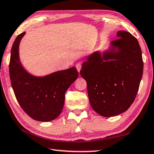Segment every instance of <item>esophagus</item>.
<instances>
[{
    "label": "esophagus",
    "mask_w": 154,
    "mask_h": 154,
    "mask_svg": "<svg viewBox=\"0 0 154 154\" xmlns=\"http://www.w3.org/2000/svg\"><path fill=\"white\" fill-rule=\"evenodd\" d=\"M81 67H82V66L80 63H77L76 65H75V67H76V69L79 72L80 71V69H81Z\"/></svg>",
    "instance_id": "esophagus-1"
}]
</instances>
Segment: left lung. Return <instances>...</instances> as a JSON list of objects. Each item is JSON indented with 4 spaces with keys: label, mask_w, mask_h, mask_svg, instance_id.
Returning <instances> with one entry per match:
<instances>
[{
    "label": "left lung",
    "mask_w": 154,
    "mask_h": 154,
    "mask_svg": "<svg viewBox=\"0 0 154 154\" xmlns=\"http://www.w3.org/2000/svg\"><path fill=\"white\" fill-rule=\"evenodd\" d=\"M119 39L103 53H91L80 74L87 81L91 106L103 117L126 112L133 103L143 71L141 49L131 33L118 31Z\"/></svg>",
    "instance_id": "8db88e82"
}]
</instances>
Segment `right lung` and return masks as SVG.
I'll list each match as a JSON object with an SVG mask.
<instances>
[{"instance_id":"right-lung-1","label":"right lung","mask_w":154,"mask_h":154,"mask_svg":"<svg viewBox=\"0 0 154 154\" xmlns=\"http://www.w3.org/2000/svg\"><path fill=\"white\" fill-rule=\"evenodd\" d=\"M26 32L16 38L11 51L9 75L15 97L21 108L32 119L40 122L55 120L61 114L65 93L78 79L75 67L45 76L29 74L22 66L19 47Z\"/></svg>"}]
</instances>
